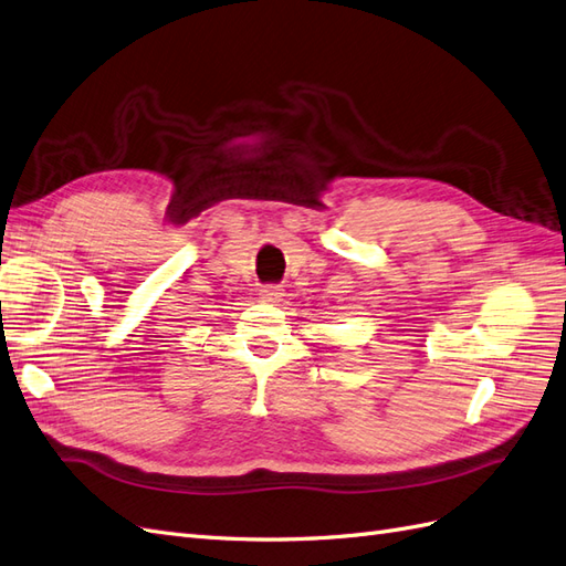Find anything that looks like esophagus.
<instances>
[{"instance_id": "obj_1", "label": "esophagus", "mask_w": 566, "mask_h": 566, "mask_svg": "<svg viewBox=\"0 0 566 566\" xmlns=\"http://www.w3.org/2000/svg\"><path fill=\"white\" fill-rule=\"evenodd\" d=\"M259 296L265 301V303H280L282 296H284V289L280 284H265L261 286Z\"/></svg>"}]
</instances>
